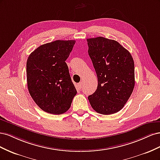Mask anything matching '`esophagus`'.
Listing matches in <instances>:
<instances>
[{"label":"esophagus","instance_id":"1","mask_svg":"<svg viewBox=\"0 0 160 160\" xmlns=\"http://www.w3.org/2000/svg\"><path fill=\"white\" fill-rule=\"evenodd\" d=\"M82 85H83L82 83H79L77 84V88H78L79 89H81L82 88Z\"/></svg>","mask_w":160,"mask_h":160}]
</instances>
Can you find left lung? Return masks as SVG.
Listing matches in <instances>:
<instances>
[{
  "label": "left lung",
  "instance_id": "left-lung-1",
  "mask_svg": "<svg viewBox=\"0 0 160 160\" xmlns=\"http://www.w3.org/2000/svg\"><path fill=\"white\" fill-rule=\"evenodd\" d=\"M87 41L98 79V88L88 97L89 103L99 113H117L124 107L134 88L132 56L114 40L99 37Z\"/></svg>",
  "mask_w": 160,
  "mask_h": 160
}]
</instances>
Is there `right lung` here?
Wrapping results in <instances>:
<instances>
[{"label": "right lung", "mask_w": 160, "mask_h": 160, "mask_svg": "<svg viewBox=\"0 0 160 160\" xmlns=\"http://www.w3.org/2000/svg\"><path fill=\"white\" fill-rule=\"evenodd\" d=\"M75 43V40L48 42L38 47L28 57V91L36 104L47 113H64L77 94L65 62Z\"/></svg>", "instance_id": "right-lung-1"}]
</instances>
